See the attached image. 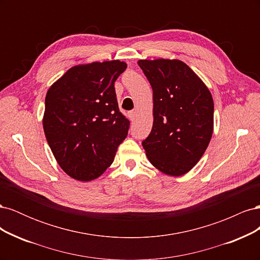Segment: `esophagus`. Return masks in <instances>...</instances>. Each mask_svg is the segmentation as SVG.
Returning a JSON list of instances; mask_svg holds the SVG:
<instances>
[{
  "label": "esophagus",
  "mask_w": 260,
  "mask_h": 260,
  "mask_svg": "<svg viewBox=\"0 0 260 260\" xmlns=\"http://www.w3.org/2000/svg\"><path fill=\"white\" fill-rule=\"evenodd\" d=\"M129 118H130V120L131 121H133V120H135V118L137 117V113L135 112V111H131V112H129Z\"/></svg>",
  "instance_id": "1"
}]
</instances>
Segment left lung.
I'll return each instance as SVG.
<instances>
[{
  "instance_id": "left-lung-1",
  "label": "left lung",
  "mask_w": 260,
  "mask_h": 260,
  "mask_svg": "<svg viewBox=\"0 0 260 260\" xmlns=\"http://www.w3.org/2000/svg\"><path fill=\"white\" fill-rule=\"evenodd\" d=\"M153 89V128L142 145L154 167L169 176L190 171L214 130V101L193 70L178 59H141Z\"/></svg>"
}]
</instances>
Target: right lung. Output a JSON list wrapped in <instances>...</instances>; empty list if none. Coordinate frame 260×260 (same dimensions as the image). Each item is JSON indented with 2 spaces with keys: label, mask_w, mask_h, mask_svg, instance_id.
I'll use <instances>...</instances> for the list:
<instances>
[{
  "label": "right lung",
  "mask_w": 260,
  "mask_h": 260,
  "mask_svg": "<svg viewBox=\"0 0 260 260\" xmlns=\"http://www.w3.org/2000/svg\"><path fill=\"white\" fill-rule=\"evenodd\" d=\"M120 60L72 67L45 96L43 129L60 168L79 181L99 178L114 161L130 121L118 107Z\"/></svg>",
  "instance_id": "1"
}]
</instances>
